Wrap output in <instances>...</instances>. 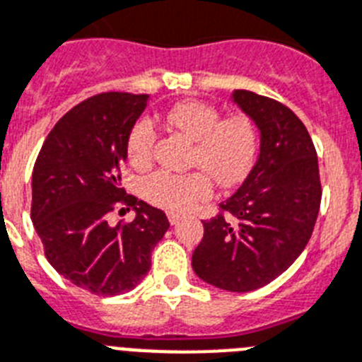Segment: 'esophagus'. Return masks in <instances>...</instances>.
I'll return each mask as SVG.
<instances>
[{"instance_id":"1","label":"esophagus","mask_w":362,"mask_h":362,"mask_svg":"<svg viewBox=\"0 0 362 362\" xmlns=\"http://www.w3.org/2000/svg\"><path fill=\"white\" fill-rule=\"evenodd\" d=\"M181 218H183L181 214H175V212H168V221L172 225H177L179 221H181Z\"/></svg>"}]
</instances>
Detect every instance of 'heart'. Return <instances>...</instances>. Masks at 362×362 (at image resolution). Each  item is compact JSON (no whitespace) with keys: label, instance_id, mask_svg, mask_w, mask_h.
<instances>
[{"label":"heart","instance_id":"1","mask_svg":"<svg viewBox=\"0 0 362 362\" xmlns=\"http://www.w3.org/2000/svg\"><path fill=\"white\" fill-rule=\"evenodd\" d=\"M166 122L188 139L196 141L190 174L153 172L143 179V194L148 202L172 212H185L214 194L212 177L221 187L242 183L255 166L260 137L255 120L245 113L221 119L218 107L199 100L181 102L166 115ZM157 132L150 119H139L126 139V153L135 168L150 165Z\"/></svg>","mask_w":362,"mask_h":362}]
</instances>
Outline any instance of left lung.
<instances>
[{"instance_id": "8db88e82", "label": "left lung", "mask_w": 362, "mask_h": 362, "mask_svg": "<svg viewBox=\"0 0 362 362\" xmlns=\"http://www.w3.org/2000/svg\"><path fill=\"white\" fill-rule=\"evenodd\" d=\"M233 98L260 129V156L219 214L203 221L192 267L211 286L247 293L273 282L304 251L322 187L313 141L289 107L247 89Z\"/></svg>"}]
</instances>
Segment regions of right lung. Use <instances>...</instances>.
<instances>
[{"label":"right lung","instance_id":"add662e5","mask_svg":"<svg viewBox=\"0 0 362 362\" xmlns=\"http://www.w3.org/2000/svg\"><path fill=\"white\" fill-rule=\"evenodd\" d=\"M148 95L100 93L69 110L47 135L33 170L30 219L49 264L93 295L134 289L170 223L163 211L126 194L120 179L126 139ZM134 208L111 228L107 214Z\"/></svg>","mask_w":362,"mask_h":362}]
</instances>
